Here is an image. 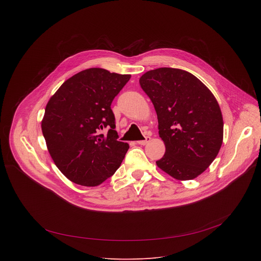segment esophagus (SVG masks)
<instances>
[{
	"mask_svg": "<svg viewBox=\"0 0 261 261\" xmlns=\"http://www.w3.org/2000/svg\"><path fill=\"white\" fill-rule=\"evenodd\" d=\"M150 141H151V137H150V136H145L143 140H138L137 143H138V144H141V145H145L146 143H148Z\"/></svg>",
	"mask_w": 261,
	"mask_h": 261,
	"instance_id": "esophagus-1",
	"label": "esophagus"
}]
</instances>
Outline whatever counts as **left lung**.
Wrapping results in <instances>:
<instances>
[{
	"mask_svg": "<svg viewBox=\"0 0 261 261\" xmlns=\"http://www.w3.org/2000/svg\"><path fill=\"white\" fill-rule=\"evenodd\" d=\"M158 117L164 156L159 168L179 180L193 179L215 160L223 141V118L212 92L193 74L158 68L139 79Z\"/></svg>",
	"mask_w": 261,
	"mask_h": 261,
	"instance_id": "obj_1",
	"label": "left lung"
}]
</instances>
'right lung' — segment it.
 <instances>
[{
  "label": "right lung",
  "instance_id": "1",
  "mask_svg": "<svg viewBox=\"0 0 261 261\" xmlns=\"http://www.w3.org/2000/svg\"><path fill=\"white\" fill-rule=\"evenodd\" d=\"M130 77L90 68L67 80L49 99L42 133L55 164L71 181L95 187L121 166L129 144L118 140L110 105ZM105 127L106 137L100 134Z\"/></svg>",
  "mask_w": 261,
  "mask_h": 261
}]
</instances>
